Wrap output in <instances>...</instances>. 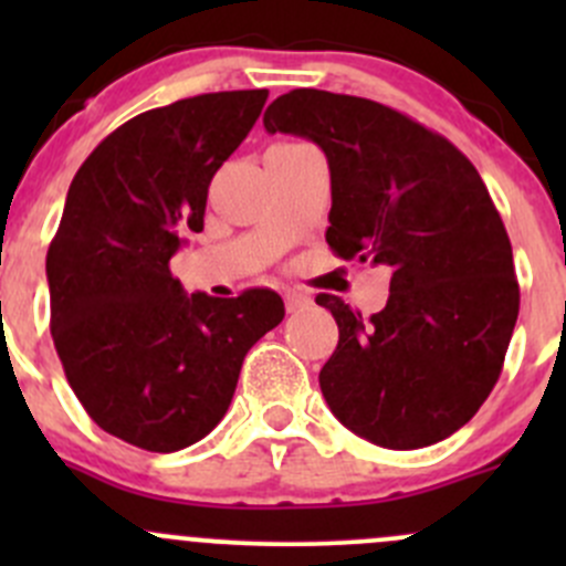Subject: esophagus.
Instances as JSON below:
<instances>
[{
  "label": "esophagus",
  "instance_id": "obj_1",
  "mask_svg": "<svg viewBox=\"0 0 566 566\" xmlns=\"http://www.w3.org/2000/svg\"><path fill=\"white\" fill-rule=\"evenodd\" d=\"M312 304V298L310 295H304V293H295V290H287V293H284V310L290 312V315H293V312H301V310H306V306Z\"/></svg>",
  "mask_w": 566,
  "mask_h": 566
}]
</instances>
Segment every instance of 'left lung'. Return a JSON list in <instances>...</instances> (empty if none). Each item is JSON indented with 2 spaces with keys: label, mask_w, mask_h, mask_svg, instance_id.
I'll return each instance as SVG.
<instances>
[{
  "label": "left lung",
  "mask_w": 566,
  "mask_h": 566,
  "mask_svg": "<svg viewBox=\"0 0 566 566\" xmlns=\"http://www.w3.org/2000/svg\"><path fill=\"white\" fill-rule=\"evenodd\" d=\"M262 123L328 158L331 251L391 268L389 301L373 317L317 295L339 325L319 369L331 413L386 449L443 441L493 391L521 310L488 186L447 136L378 101L290 90Z\"/></svg>",
  "instance_id": "left-lung-1"
}]
</instances>
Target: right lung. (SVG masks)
I'll return each mask as SVG.
<instances>
[{
  "label": "right lung",
  "mask_w": 566,
  "mask_h": 566,
  "mask_svg": "<svg viewBox=\"0 0 566 566\" xmlns=\"http://www.w3.org/2000/svg\"><path fill=\"white\" fill-rule=\"evenodd\" d=\"M265 101L268 90H232L136 114L67 188L45 254L51 336L90 419L130 447L177 452L208 436L251 345L284 317L273 290L186 295L169 271Z\"/></svg>",
  "instance_id": "right-lung-1"
}]
</instances>
